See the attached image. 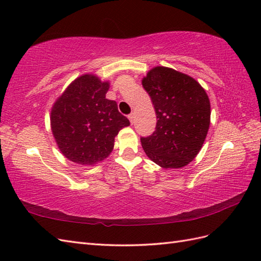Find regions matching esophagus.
Returning a JSON list of instances; mask_svg holds the SVG:
<instances>
[{
  "instance_id": "34e87169",
  "label": "esophagus",
  "mask_w": 261,
  "mask_h": 261,
  "mask_svg": "<svg viewBox=\"0 0 261 261\" xmlns=\"http://www.w3.org/2000/svg\"><path fill=\"white\" fill-rule=\"evenodd\" d=\"M127 118H129V120H130V123L134 124V122H135V113L129 114V116H127Z\"/></svg>"
}]
</instances>
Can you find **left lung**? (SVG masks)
<instances>
[{"mask_svg":"<svg viewBox=\"0 0 261 261\" xmlns=\"http://www.w3.org/2000/svg\"><path fill=\"white\" fill-rule=\"evenodd\" d=\"M142 86L158 119L153 134L140 139L143 150L160 167H184L196 157L207 135L206 92L193 77L162 66L148 71Z\"/></svg>","mask_w":261,"mask_h":261,"instance_id":"obj_1","label":"left lung"}]
</instances>
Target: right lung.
<instances>
[{
    "mask_svg": "<svg viewBox=\"0 0 261 261\" xmlns=\"http://www.w3.org/2000/svg\"><path fill=\"white\" fill-rule=\"evenodd\" d=\"M109 82L85 74L76 79L55 102L51 131L64 156L79 165H93L107 158L114 138L130 121L115 101L105 98Z\"/></svg>",
    "mask_w": 261,
    "mask_h": 261,
    "instance_id": "1",
    "label": "right lung"
}]
</instances>
